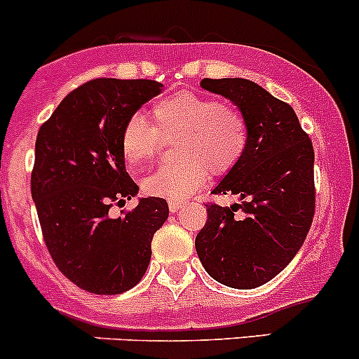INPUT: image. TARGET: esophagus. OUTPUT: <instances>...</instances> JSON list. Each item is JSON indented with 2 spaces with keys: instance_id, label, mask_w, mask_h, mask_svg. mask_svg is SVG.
<instances>
[{
  "instance_id": "34e87169",
  "label": "esophagus",
  "mask_w": 359,
  "mask_h": 359,
  "mask_svg": "<svg viewBox=\"0 0 359 359\" xmlns=\"http://www.w3.org/2000/svg\"><path fill=\"white\" fill-rule=\"evenodd\" d=\"M181 207H184V202H181V201H169V209H171V212H176V210H180Z\"/></svg>"
}]
</instances>
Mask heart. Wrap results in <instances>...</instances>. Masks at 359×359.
<instances>
[{"instance_id": "b5f03b06", "label": "heart", "mask_w": 359, "mask_h": 359, "mask_svg": "<svg viewBox=\"0 0 359 359\" xmlns=\"http://www.w3.org/2000/svg\"><path fill=\"white\" fill-rule=\"evenodd\" d=\"M154 124L142 114H133L121 131V152L133 168L157 154L161 136L181 135L178 157L183 161L158 168L143 180V190L155 197L183 201L204 187L209 168L226 172L243 157L249 128L238 110L219 100L184 93L161 100L152 109Z\"/></svg>"}]
</instances>
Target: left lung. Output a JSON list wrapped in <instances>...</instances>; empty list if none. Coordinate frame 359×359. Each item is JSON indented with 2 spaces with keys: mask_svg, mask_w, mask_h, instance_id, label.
I'll use <instances>...</instances> for the list:
<instances>
[{
  "mask_svg": "<svg viewBox=\"0 0 359 359\" xmlns=\"http://www.w3.org/2000/svg\"><path fill=\"white\" fill-rule=\"evenodd\" d=\"M210 93L233 102L249 128L243 157L212 194L240 204H205L195 238L198 259L216 282L256 289L275 278L304 243L315 216V152L289 103L240 77L202 79Z\"/></svg>",
  "mask_w": 359,
  "mask_h": 359,
  "instance_id": "left-lung-1",
  "label": "left lung"
}]
</instances>
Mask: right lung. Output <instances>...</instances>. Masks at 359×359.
I'll list each match as a JSON object with an SVG mask.
<instances>
[{
	"label": "right lung",
	"instance_id": "add662e5",
	"mask_svg": "<svg viewBox=\"0 0 359 359\" xmlns=\"http://www.w3.org/2000/svg\"><path fill=\"white\" fill-rule=\"evenodd\" d=\"M162 84L100 77L60 102L36 138L31 194L51 259L79 289L116 295L142 280L154 233L165 223L164 198H140L121 217L114 204L138 194L121 152L123 126Z\"/></svg>",
	"mask_w": 359,
	"mask_h": 359
}]
</instances>
